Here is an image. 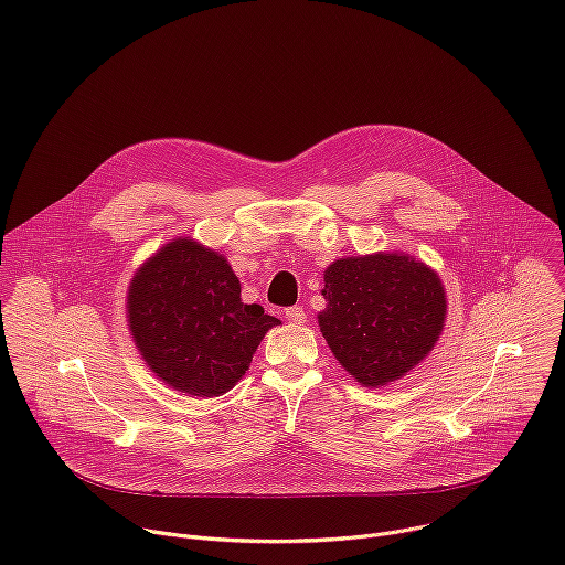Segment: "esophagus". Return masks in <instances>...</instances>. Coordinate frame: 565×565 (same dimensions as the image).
I'll return each instance as SVG.
<instances>
[{"mask_svg": "<svg viewBox=\"0 0 565 565\" xmlns=\"http://www.w3.org/2000/svg\"><path fill=\"white\" fill-rule=\"evenodd\" d=\"M285 318L289 320V322H294V324H300V322H305V309L300 307V305H294V307H287L285 309Z\"/></svg>", "mask_w": 565, "mask_h": 565, "instance_id": "34e87169", "label": "esophagus"}]
</instances>
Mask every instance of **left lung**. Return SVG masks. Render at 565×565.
<instances>
[{"label": "left lung", "instance_id": "1", "mask_svg": "<svg viewBox=\"0 0 565 565\" xmlns=\"http://www.w3.org/2000/svg\"><path fill=\"white\" fill-rule=\"evenodd\" d=\"M318 324L361 385H385L418 365L445 320V291L434 271L409 256L335 260L324 271Z\"/></svg>", "mask_w": 565, "mask_h": 565}]
</instances>
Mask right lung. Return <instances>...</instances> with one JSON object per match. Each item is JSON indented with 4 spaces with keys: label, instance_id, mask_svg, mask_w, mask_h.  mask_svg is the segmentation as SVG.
<instances>
[{
    "label": "right lung",
    "instance_id": "1",
    "mask_svg": "<svg viewBox=\"0 0 565 565\" xmlns=\"http://www.w3.org/2000/svg\"><path fill=\"white\" fill-rule=\"evenodd\" d=\"M280 320L241 300V282L215 252L175 241L129 289V327L147 365L173 390L220 396L247 372Z\"/></svg>",
    "mask_w": 565,
    "mask_h": 565
}]
</instances>
